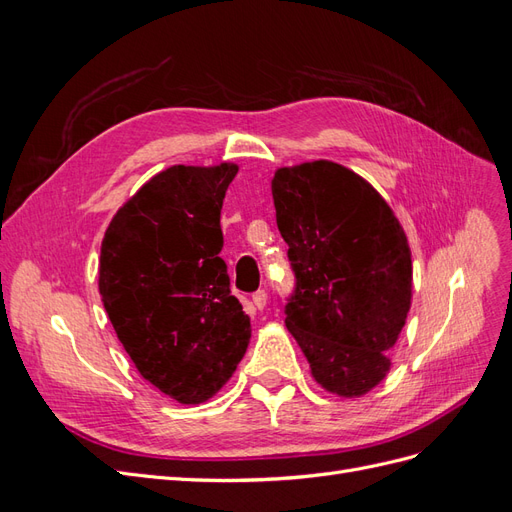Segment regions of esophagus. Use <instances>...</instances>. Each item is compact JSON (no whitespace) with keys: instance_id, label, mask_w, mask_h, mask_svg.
<instances>
[{"instance_id":"1","label":"esophagus","mask_w":512,"mask_h":512,"mask_svg":"<svg viewBox=\"0 0 512 512\" xmlns=\"http://www.w3.org/2000/svg\"><path fill=\"white\" fill-rule=\"evenodd\" d=\"M252 303H254L256 309H265V305H267V292L265 290H256L252 294Z\"/></svg>"}]
</instances>
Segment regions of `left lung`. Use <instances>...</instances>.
I'll return each instance as SVG.
<instances>
[{
  "mask_svg": "<svg viewBox=\"0 0 512 512\" xmlns=\"http://www.w3.org/2000/svg\"><path fill=\"white\" fill-rule=\"evenodd\" d=\"M271 192L297 277L286 327L322 389L361 397L389 374L410 312L406 232L363 177L329 160L277 168Z\"/></svg>",
  "mask_w": 512,
  "mask_h": 512,
  "instance_id": "8db88e82",
  "label": "left lung"
}]
</instances>
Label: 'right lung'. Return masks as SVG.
<instances>
[{"mask_svg": "<svg viewBox=\"0 0 512 512\" xmlns=\"http://www.w3.org/2000/svg\"><path fill=\"white\" fill-rule=\"evenodd\" d=\"M239 166H170L151 177L108 224L100 294L141 376L196 406L235 374L252 337L230 292L222 203Z\"/></svg>", "mask_w": 512, "mask_h": 512, "instance_id": "right-lung-1", "label": "right lung"}]
</instances>
